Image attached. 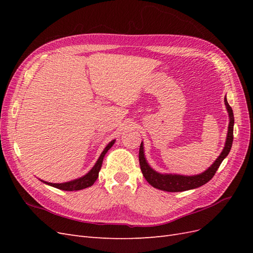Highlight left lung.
I'll use <instances>...</instances> for the list:
<instances>
[{
	"mask_svg": "<svg viewBox=\"0 0 253 253\" xmlns=\"http://www.w3.org/2000/svg\"><path fill=\"white\" fill-rule=\"evenodd\" d=\"M225 105L229 115V126L228 133L225 142V147L221 151L219 156L216 158L208 169L201 174L196 175H180V174H172V173H159L155 171L149 165L148 160L145 159L143 142L141 141L139 149V164L140 169L144 176V178L150 183L152 187L159 189L167 192H182V191H188L202 187L205 183L208 182L214 174L216 173L218 167L223 163V160L227 157L229 152L232 147L233 141V126H234V116L231 106L229 105L227 98L225 97Z\"/></svg>",
	"mask_w": 253,
	"mask_h": 253,
	"instance_id": "obj_1",
	"label": "left lung"
}]
</instances>
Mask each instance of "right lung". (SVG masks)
<instances>
[{
    "instance_id": "obj_1",
    "label": "right lung",
    "mask_w": 253,
    "mask_h": 253,
    "mask_svg": "<svg viewBox=\"0 0 253 253\" xmlns=\"http://www.w3.org/2000/svg\"><path fill=\"white\" fill-rule=\"evenodd\" d=\"M115 141H116V139H113L111 142H109V144L106 145V147L104 148V150L102 151V153L100 154V156H99V158L97 159V162L94 165V167L91 168V169L85 175L81 176V177L73 179L71 181L61 182V183L48 182V181H45V180H42V179H40V180L44 183H46V185H48V186H51L53 188H57V189L63 190V191H78V190H82V189L91 187L94 185V182L96 181V179L98 178L99 171H100V169H101L102 162H103V158H104L105 154L113 147V144L115 143Z\"/></svg>"
}]
</instances>
